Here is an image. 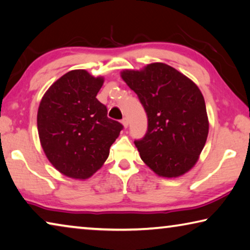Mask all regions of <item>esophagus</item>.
I'll return each instance as SVG.
<instances>
[{
    "mask_svg": "<svg viewBox=\"0 0 250 250\" xmlns=\"http://www.w3.org/2000/svg\"><path fill=\"white\" fill-rule=\"evenodd\" d=\"M121 122H122V125H124L125 128H128V125H129L128 119H126V118H124V119H122V120H121Z\"/></svg>",
    "mask_w": 250,
    "mask_h": 250,
    "instance_id": "1",
    "label": "esophagus"
}]
</instances>
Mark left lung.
Listing matches in <instances>:
<instances>
[{"instance_id": "8db88e82", "label": "left lung", "mask_w": 250, "mask_h": 250, "mask_svg": "<svg viewBox=\"0 0 250 250\" xmlns=\"http://www.w3.org/2000/svg\"><path fill=\"white\" fill-rule=\"evenodd\" d=\"M139 98L148 129L134 145L141 159L161 177H178L193 167L208 136L203 94L186 75L165 63L121 73Z\"/></svg>"}]
</instances>
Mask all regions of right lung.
I'll return each instance as SVG.
<instances>
[{"label":"right lung","instance_id":"add662e5","mask_svg":"<svg viewBox=\"0 0 250 250\" xmlns=\"http://www.w3.org/2000/svg\"><path fill=\"white\" fill-rule=\"evenodd\" d=\"M104 78L74 70L55 81L38 111V131L47 159L63 175L86 179L104 165L122 129L97 99Z\"/></svg>","mask_w":250,"mask_h":250}]
</instances>
